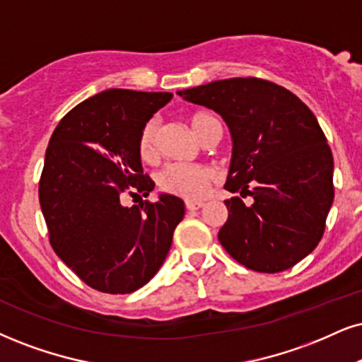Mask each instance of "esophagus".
<instances>
[{
	"label": "esophagus",
	"mask_w": 362,
	"mask_h": 362,
	"mask_svg": "<svg viewBox=\"0 0 362 362\" xmlns=\"http://www.w3.org/2000/svg\"><path fill=\"white\" fill-rule=\"evenodd\" d=\"M203 206H204L203 202H186V209H188V211H196V209Z\"/></svg>",
	"instance_id": "34e87169"
}]
</instances>
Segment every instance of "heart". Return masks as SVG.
I'll list each match as a JSON object with an SVG mask.
<instances>
[{"label": "heart", "instance_id": "obj_1", "mask_svg": "<svg viewBox=\"0 0 362 362\" xmlns=\"http://www.w3.org/2000/svg\"><path fill=\"white\" fill-rule=\"evenodd\" d=\"M211 115L204 112H196L189 117V126L196 136L202 132L203 124ZM156 136H158V126L154 120H147L137 136L136 151L142 163H153L158 156V146H156ZM216 180V173L211 168L202 166V164H168L158 174V186L163 193L177 196V198L202 199L213 181Z\"/></svg>", "mask_w": 362, "mask_h": 362}]
</instances>
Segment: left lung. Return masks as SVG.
<instances>
[{
	"instance_id": "left-lung-1",
	"label": "left lung",
	"mask_w": 362,
	"mask_h": 362,
	"mask_svg": "<svg viewBox=\"0 0 362 362\" xmlns=\"http://www.w3.org/2000/svg\"><path fill=\"white\" fill-rule=\"evenodd\" d=\"M228 124L233 158L225 189L223 248L250 270L284 272L317 247L334 202V159L317 119L282 86L257 77L226 78L180 90Z\"/></svg>"
}]
</instances>
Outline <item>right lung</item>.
<instances>
[{
    "label": "right lung",
    "instance_id": "1",
    "mask_svg": "<svg viewBox=\"0 0 362 362\" xmlns=\"http://www.w3.org/2000/svg\"><path fill=\"white\" fill-rule=\"evenodd\" d=\"M169 92L109 88L75 105L52 134L38 185L52 248L88 287L131 293L160 269L185 216L182 199L122 206L154 189L137 136Z\"/></svg>",
    "mask_w": 362,
    "mask_h": 362
}]
</instances>
